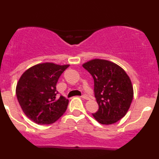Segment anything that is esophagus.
<instances>
[{
	"instance_id": "34e87169",
	"label": "esophagus",
	"mask_w": 159,
	"mask_h": 159,
	"mask_svg": "<svg viewBox=\"0 0 159 159\" xmlns=\"http://www.w3.org/2000/svg\"><path fill=\"white\" fill-rule=\"evenodd\" d=\"M81 98H82L83 99H85V100H89L90 99V98H88L87 95H82V96H81Z\"/></svg>"
}]
</instances>
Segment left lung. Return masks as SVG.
I'll return each mask as SVG.
<instances>
[{"label": "left lung", "instance_id": "obj_1", "mask_svg": "<svg viewBox=\"0 0 159 159\" xmlns=\"http://www.w3.org/2000/svg\"><path fill=\"white\" fill-rule=\"evenodd\" d=\"M94 81V94L99 109L93 113L103 125L121 120L127 113L133 98V88L126 71L115 63L105 59L90 60L82 65Z\"/></svg>", "mask_w": 159, "mask_h": 159}]
</instances>
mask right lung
I'll return each mask as SVG.
<instances>
[{
    "label": "right lung",
    "mask_w": 159,
    "mask_h": 159,
    "mask_svg": "<svg viewBox=\"0 0 159 159\" xmlns=\"http://www.w3.org/2000/svg\"><path fill=\"white\" fill-rule=\"evenodd\" d=\"M69 65L45 62L23 72L16 87L18 102L26 116L34 123L48 125L64 114L68 100L63 96L56 99V84Z\"/></svg>",
    "instance_id": "right-lung-1"
}]
</instances>
